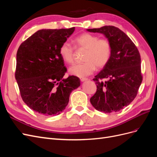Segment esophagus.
Here are the masks:
<instances>
[{"label": "esophagus", "mask_w": 157, "mask_h": 157, "mask_svg": "<svg viewBox=\"0 0 157 157\" xmlns=\"http://www.w3.org/2000/svg\"><path fill=\"white\" fill-rule=\"evenodd\" d=\"M80 81L83 82V81H85V80H87L88 78H83V77H82V78H80Z\"/></svg>", "instance_id": "1"}]
</instances>
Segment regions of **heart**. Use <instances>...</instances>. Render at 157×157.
I'll use <instances>...</instances> for the list:
<instances>
[{"mask_svg": "<svg viewBox=\"0 0 157 157\" xmlns=\"http://www.w3.org/2000/svg\"><path fill=\"white\" fill-rule=\"evenodd\" d=\"M75 48L78 50H86L84 63L74 65L69 69L71 75L84 77L92 74L96 68L105 67L110 61L112 47L107 38H99L98 35L84 33L74 39ZM59 55L63 60L69 64L73 63L75 52L74 47L69 42H63L59 47Z\"/></svg>", "mask_w": 157, "mask_h": 157, "instance_id": "1", "label": "heart"}]
</instances>
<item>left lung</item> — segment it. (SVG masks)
<instances>
[{"mask_svg":"<svg viewBox=\"0 0 157 157\" xmlns=\"http://www.w3.org/2000/svg\"><path fill=\"white\" fill-rule=\"evenodd\" d=\"M87 31L103 33L112 47L109 62L93 78L97 90L90 103L99 111H119L135 99L143 80L139 50L130 38L115 26ZM103 79L106 80L103 82Z\"/></svg>","mask_w":157,"mask_h":157,"instance_id":"left-lung-1","label":"left lung"}]
</instances>
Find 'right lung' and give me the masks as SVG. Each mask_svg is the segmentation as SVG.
I'll return each instance as SVG.
<instances>
[{
    "label": "right lung",
    "instance_id": "1",
    "mask_svg": "<svg viewBox=\"0 0 157 157\" xmlns=\"http://www.w3.org/2000/svg\"><path fill=\"white\" fill-rule=\"evenodd\" d=\"M75 27L41 29L23 41L16 54L15 77L21 97L33 111L44 116L58 115L69 103V96L80 84L69 75L59 55V47Z\"/></svg>",
    "mask_w": 157,
    "mask_h": 157
}]
</instances>
